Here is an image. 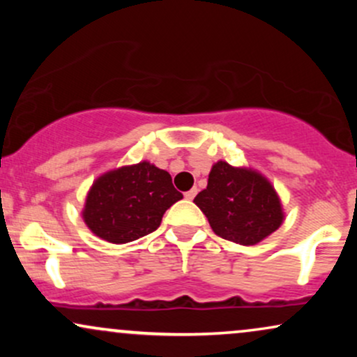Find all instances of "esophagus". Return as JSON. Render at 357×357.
<instances>
[{"instance_id": "esophagus-1", "label": "esophagus", "mask_w": 357, "mask_h": 357, "mask_svg": "<svg viewBox=\"0 0 357 357\" xmlns=\"http://www.w3.org/2000/svg\"><path fill=\"white\" fill-rule=\"evenodd\" d=\"M196 195H198V190H196V188H192V190L184 192V198H186V199H192Z\"/></svg>"}]
</instances>
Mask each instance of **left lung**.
<instances>
[{
    "mask_svg": "<svg viewBox=\"0 0 357 357\" xmlns=\"http://www.w3.org/2000/svg\"><path fill=\"white\" fill-rule=\"evenodd\" d=\"M195 203L221 238L238 245H255L284 221L275 190L261 174L218 161L208 176L206 190Z\"/></svg>",
    "mask_w": 357,
    "mask_h": 357,
    "instance_id": "8db88e82",
    "label": "left lung"
}]
</instances>
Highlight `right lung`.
Returning a JSON list of instances; mask_svg holds the SVG:
<instances>
[{"mask_svg": "<svg viewBox=\"0 0 357 357\" xmlns=\"http://www.w3.org/2000/svg\"><path fill=\"white\" fill-rule=\"evenodd\" d=\"M183 198L171 174L147 161L102 174L84 208L87 227L110 243H127L155 231L167 208Z\"/></svg>", "mask_w": 357, "mask_h": 357, "instance_id": "obj_1", "label": "right lung"}]
</instances>
